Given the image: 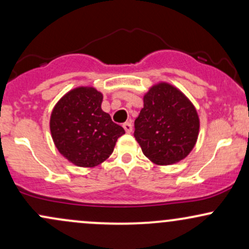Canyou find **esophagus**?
Instances as JSON below:
<instances>
[{
    "label": "esophagus",
    "mask_w": 249,
    "mask_h": 249,
    "mask_svg": "<svg viewBox=\"0 0 249 249\" xmlns=\"http://www.w3.org/2000/svg\"><path fill=\"white\" fill-rule=\"evenodd\" d=\"M123 127H124V130L126 131L127 133H131V132H132V124H131L130 122L124 123V124H123Z\"/></svg>",
    "instance_id": "1"
}]
</instances>
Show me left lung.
<instances>
[{"label": "left lung", "mask_w": 249, "mask_h": 249, "mask_svg": "<svg viewBox=\"0 0 249 249\" xmlns=\"http://www.w3.org/2000/svg\"><path fill=\"white\" fill-rule=\"evenodd\" d=\"M134 121V137L142 153L157 165H171L190 154L199 136L198 112L179 89L160 82L144 95Z\"/></svg>", "instance_id": "8db88e82"}]
</instances>
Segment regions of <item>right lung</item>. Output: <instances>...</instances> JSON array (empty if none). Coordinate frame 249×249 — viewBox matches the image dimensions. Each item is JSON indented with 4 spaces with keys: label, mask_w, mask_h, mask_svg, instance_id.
Returning a JSON list of instances; mask_svg holds the SVG:
<instances>
[{
    "label": "right lung",
    "mask_w": 249,
    "mask_h": 249,
    "mask_svg": "<svg viewBox=\"0 0 249 249\" xmlns=\"http://www.w3.org/2000/svg\"><path fill=\"white\" fill-rule=\"evenodd\" d=\"M103 93L92 87L72 89L57 102L50 117L53 141L59 153L79 167L107 160L124 128L102 110Z\"/></svg>",
    "instance_id": "add662e5"
}]
</instances>
